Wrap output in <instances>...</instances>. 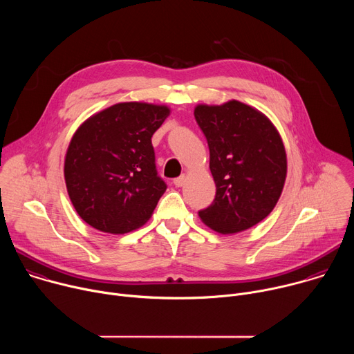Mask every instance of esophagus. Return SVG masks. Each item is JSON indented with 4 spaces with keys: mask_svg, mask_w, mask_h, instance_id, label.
<instances>
[{
    "mask_svg": "<svg viewBox=\"0 0 354 354\" xmlns=\"http://www.w3.org/2000/svg\"><path fill=\"white\" fill-rule=\"evenodd\" d=\"M185 180H186V176L185 175H180L179 178H176V179H174V185L176 186V187H180V186H183V183H185Z\"/></svg>",
    "mask_w": 354,
    "mask_h": 354,
    "instance_id": "1",
    "label": "esophagus"
}]
</instances>
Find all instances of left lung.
<instances>
[{
    "mask_svg": "<svg viewBox=\"0 0 354 354\" xmlns=\"http://www.w3.org/2000/svg\"><path fill=\"white\" fill-rule=\"evenodd\" d=\"M194 119L206 136L216 183L213 203L198 217L220 234L257 225L274 209L286 180L279 131L263 113L238 100L197 105Z\"/></svg>",
    "mask_w": 354,
    "mask_h": 354,
    "instance_id": "1",
    "label": "left lung"
}]
</instances>
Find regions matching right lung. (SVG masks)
Returning a JSON list of instances; mask_svg holds the SVG:
<instances>
[{
    "mask_svg": "<svg viewBox=\"0 0 354 354\" xmlns=\"http://www.w3.org/2000/svg\"><path fill=\"white\" fill-rule=\"evenodd\" d=\"M162 105L123 102L85 120L71 138L64 178L71 203L91 227L126 234L153 214L167 183L151 137L169 116Z\"/></svg>",
    "mask_w": 354,
    "mask_h": 354,
    "instance_id": "right-lung-1",
    "label": "right lung"
}]
</instances>
